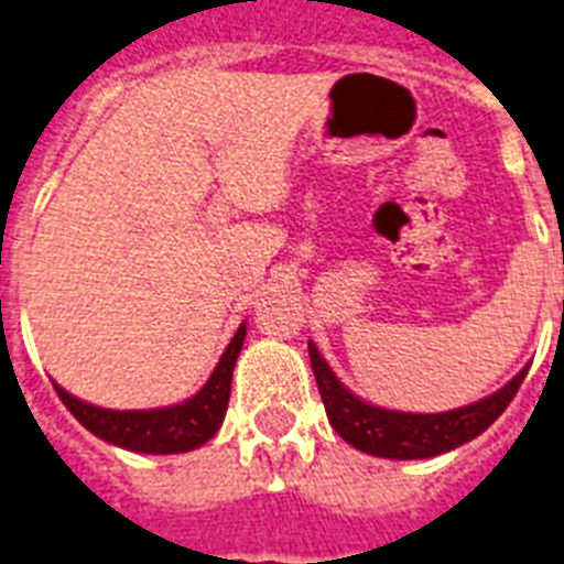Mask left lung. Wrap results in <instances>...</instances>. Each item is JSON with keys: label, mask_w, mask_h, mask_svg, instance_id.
Segmentation results:
<instances>
[{"label": "left lung", "mask_w": 564, "mask_h": 564, "mask_svg": "<svg viewBox=\"0 0 564 564\" xmlns=\"http://www.w3.org/2000/svg\"><path fill=\"white\" fill-rule=\"evenodd\" d=\"M310 360L332 429L346 443L355 445L357 452L389 459L437 457V454L452 452L457 445L479 437L508 409V403L528 375V369H522L511 383H506L499 391H494L491 398L479 400V403L440 411V414H409V411L377 409V405L355 398L349 389H343L335 371L329 369V364L323 360L321 351L312 343Z\"/></svg>", "instance_id": "left-lung-1"}]
</instances>
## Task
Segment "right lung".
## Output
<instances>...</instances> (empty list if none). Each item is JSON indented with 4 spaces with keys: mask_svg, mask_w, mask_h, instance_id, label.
Segmentation results:
<instances>
[{
    "mask_svg": "<svg viewBox=\"0 0 564 564\" xmlns=\"http://www.w3.org/2000/svg\"><path fill=\"white\" fill-rule=\"evenodd\" d=\"M243 337H247V326L235 332L232 343L221 355V364L215 366L213 377L204 383V389L178 405L150 411H112L73 398L62 386H56V394L73 417L105 443L139 454L193 452L207 440H213L215 431L221 429L229 405L232 369L238 355H241Z\"/></svg>",
    "mask_w": 564,
    "mask_h": 564,
    "instance_id": "add662e5",
    "label": "right lung"
}]
</instances>
